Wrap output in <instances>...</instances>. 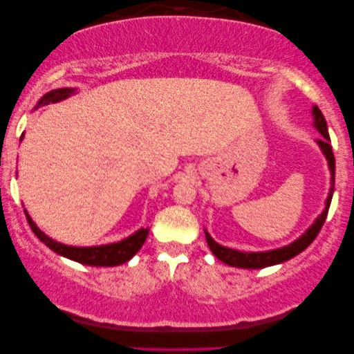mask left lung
<instances>
[{"label":"left lung","instance_id":"8db88e82","mask_svg":"<svg viewBox=\"0 0 354 354\" xmlns=\"http://www.w3.org/2000/svg\"><path fill=\"white\" fill-rule=\"evenodd\" d=\"M313 115H314V127H316L319 130V133L322 135V138L317 140V143L324 151V154H326V158L328 161V167H330V172H332V187H330V193H328V198L326 201V205H327L326 209H324L322 214L317 217L316 222L309 227V229L306 230V234H303L297 241L283 246V248L264 251V253H241V251L225 248V246H221L219 243H216V241L211 239V235L206 232L207 246H209L216 258L221 259L222 263L234 266V268H241V269H263V268H268V266L283 263V261L292 259L293 256H297L301 253L303 250H306L308 246L313 243L314 239H316L319 232H321L324 222H326L328 206H330L332 195H333V183H335V158H333V151L330 147V137H328V132H327V122H326V119H324V114L321 113V109H319L317 106H314Z\"/></svg>","mask_w":354,"mask_h":354}]
</instances>
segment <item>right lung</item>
Returning a JSON list of instances; mask_svg holds the SVG:
<instances>
[{"mask_svg": "<svg viewBox=\"0 0 354 354\" xmlns=\"http://www.w3.org/2000/svg\"><path fill=\"white\" fill-rule=\"evenodd\" d=\"M74 93V88H57L53 90L50 93H46L40 100L38 104H48V103H56V101H61L67 98ZM24 138V133L21 135V140ZM27 217L28 225L33 234L38 236V240H41L48 248H51L55 253L64 256V258H69L72 261H77L80 264L86 266H100V268H109V266H119L122 263H127V261L132 258V256L137 253V251L142 248L145 240L148 236V229H140L135 232L133 235H130L129 239L122 241H118V243L111 245H103V246H88V248H79V246H67L62 243H57L50 236H46L43 232L35 225V222L30 219V216L27 214V211L24 209Z\"/></svg>", "mask_w": 354, "mask_h": 354, "instance_id": "right-lung-1", "label": "right lung"}]
</instances>
